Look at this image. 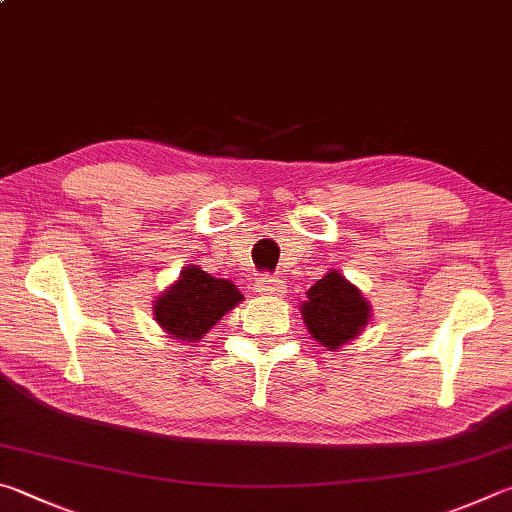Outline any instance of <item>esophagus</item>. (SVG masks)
Masks as SVG:
<instances>
[{"label":"esophagus","mask_w":512,"mask_h":512,"mask_svg":"<svg viewBox=\"0 0 512 512\" xmlns=\"http://www.w3.org/2000/svg\"><path fill=\"white\" fill-rule=\"evenodd\" d=\"M255 291L262 293V295H282L286 291V286H284V282L280 280V277L262 275V277H257Z\"/></svg>","instance_id":"34e87169"}]
</instances>
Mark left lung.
Masks as SVG:
<instances>
[{
	"mask_svg": "<svg viewBox=\"0 0 512 512\" xmlns=\"http://www.w3.org/2000/svg\"><path fill=\"white\" fill-rule=\"evenodd\" d=\"M302 318L311 336L329 351L347 345L369 324L371 306L345 275L329 271L306 291Z\"/></svg>",
	"mask_w": 512,
	"mask_h": 512,
	"instance_id": "1",
	"label": "left lung"
}]
</instances>
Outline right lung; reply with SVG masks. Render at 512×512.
Wrapping results in <instances>:
<instances>
[{"label":"right lung","instance_id":"add662e5","mask_svg":"<svg viewBox=\"0 0 512 512\" xmlns=\"http://www.w3.org/2000/svg\"><path fill=\"white\" fill-rule=\"evenodd\" d=\"M241 300L244 295L230 280H217L199 266H188L154 302V315L170 338L194 342L206 336Z\"/></svg>","mask_w":512,"mask_h":512}]
</instances>
